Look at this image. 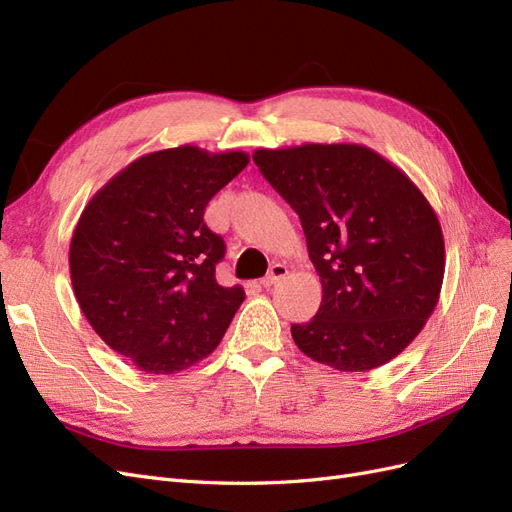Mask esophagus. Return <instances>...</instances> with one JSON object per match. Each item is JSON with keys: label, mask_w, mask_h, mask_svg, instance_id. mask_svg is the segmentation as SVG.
<instances>
[{"label": "esophagus", "mask_w": 512, "mask_h": 512, "mask_svg": "<svg viewBox=\"0 0 512 512\" xmlns=\"http://www.w3.org/2000/svg\"><path fill=\"white\" fill-rule=\"evenodd\" d=\"M286 275H288V269H286V265H282V262H273L271 269H269V273H267L265 277H262L260 284L265 286V288H271V286H275V284L280 282V280H284Z\"/></svg>", "instance_id": "obj_1"}]
</instances>
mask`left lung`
Segmentation results:
<instances>
[{"instance_id": "obj_1", "label": "left lung", "mask_w": 512, "mask_h": 512, "mask_svg": "<svg viewBox=\"0 0 512 512\" xmlns=\"http://www.w3.org/2000/svg\"><path fill=\"white\" fill-rule=\"evenodd\" d=\"M254 164L299 215L320 275L303 354L339 371L384 365L421 333L444 277L440 222L421 190L361 145L258 149Z\"/></svg>"}]
</instances>
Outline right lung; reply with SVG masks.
<instances>
[{"label":"right lung","instance_id":"obj_1","mask_svg":"<svg viewBox=\"0 0 512 512\" xmlns=\"http://www.w3.org/2000/svg\"><path fill=\"white\" fill-rule=\"evenodd\" d=\"M250 158L175 147L138 158L89 200L70 243L85 318L147 374H175L211 354L245 299L215 282L226 243L205 224L209 200Z\"/></svg>","mask_w":512,"mask_h":512}]
</instances>
